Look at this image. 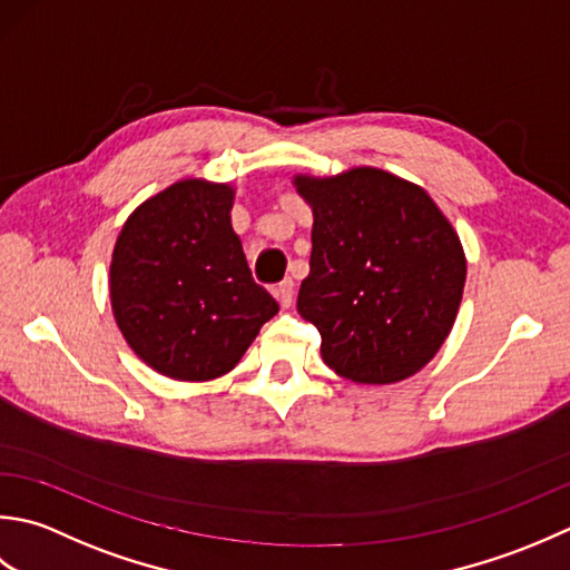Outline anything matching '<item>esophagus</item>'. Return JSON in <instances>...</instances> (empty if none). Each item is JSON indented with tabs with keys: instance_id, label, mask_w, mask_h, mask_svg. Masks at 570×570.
<instances>
[{
	"instance_id": "1",
	"label": "esophagus",
	"mask_w": 570,
	"mask_h": 570,
	"mask_svg": "<svg viewBox=\"0 0 570 570\" xmlns=\"http://www.w3.org/2000/svg\"><path fill=\"white\" fill-rule=\"evenodd\" d=\"M273 295H275L277 302H281V307H289V305H293V297H295V283L287 277V281H283L281 285L273 289Z\"/></svg>"
}]
</instances>
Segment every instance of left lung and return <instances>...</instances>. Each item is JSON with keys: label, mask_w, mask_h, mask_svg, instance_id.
<instances>
[{"label": "left lung", "mask_w": 570, "mask_h": 570, "mask_svg": "<svg viewBox=\"0 0 570 570\" xmlns=\"http://www.w3.org/2000/svg\"><path fill=\"white\" fill-rule=\"evenodd\" d=\"M293 184L315 216L297 312L317 327L324 364L374 386L417 374L460 309L455 228L425 189L376 167Z\"/></svg>", "instance_id": "left-lung-1"}]
</instances>
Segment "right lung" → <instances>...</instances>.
I'll list each match as a JSON object with an SVG mask.
<instances>
[{
	"mask_svg": "<svg viewBox=\"0 0 570 570\" xmlns=\"http://www.w3.org/2000/svg\"><path fill=\"white\" fill-rule=\"evenodd\" d=\"M230 184L181 179L127 216L110 261L115 322L130 350L174 381L228 374L277 315L230 226Z\"/></svg>",
	"mask_w": 570,
	"mask_h": 570,
	"instance_id": "obj_1",
	"label": "right lung"
}]
</instances>
